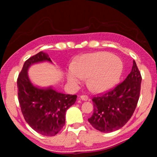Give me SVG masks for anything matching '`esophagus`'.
I'll return each mask as SVG.
<instances>
[{"instance_id":"1","label":"esophagus","mask_w":157,"mask_h":157,"mask_svg":"<svg viewBox=\"0 0 157 157\" xmlns=\"http://www.w3.org/2000/svg\"><path fill=\"white\" fill-rule=\"evenodd\" d=\"M80 98H81V99L82 100V101H87L88 99H89V97H88V96H86V95L81 96Z\"/></svg>"}]
</instances>
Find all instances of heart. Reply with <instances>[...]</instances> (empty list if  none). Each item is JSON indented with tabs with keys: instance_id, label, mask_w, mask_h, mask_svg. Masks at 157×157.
<instances>
[{
	"instance_id": "1",
	"label": "heart",
	"mask_w": 157,
	"mask_h": 157,
	"mask_svg": "<svg viewBox=\"0 0 157 157\" xmlns=\"http://www.w3.org/2000/svg\"><path fill=\"white\" fill-rule=\"evenodd\" d=\"M122 71V63L118 58L107 52L81 56L68 71L67 78L73 84H78L81 78H87V86L91 91L102 92L112 86Z\"/></svg>"
}]
</instances>
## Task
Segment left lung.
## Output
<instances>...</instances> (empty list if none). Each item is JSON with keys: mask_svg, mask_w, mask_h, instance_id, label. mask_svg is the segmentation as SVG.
<instances>
[{"mask_svg": "<svg viewBox=\"0 0 157 157\" xmlns=\"http://www.w3.org/2000/svg\"><path fill=\"white\" fill-rule=\"evenodd\" d=\"M141 76L135 61L132 71L123 82L106 93L94 96V113L88 119L101 132L119 129L132 117L140 95Z\"/></svg>", "mask_w": 157, "mask_h": 157, "instance_id": "8db88e82", "label": "left lung"}]
</instances>
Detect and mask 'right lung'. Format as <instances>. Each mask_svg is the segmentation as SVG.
I'll return each instance as SVG.
<instances>
[{
	"label": "right lung",
	"instance_id": "add662e5",
	"mask_svg": "<svg viewBox=\"0 0 157 157\" xmlns=\"http://www.w3.org/2000/svg\"><path fill=\"white\" fill-rule=\"evenodd\" d=\"M51 62L48 53H38L26 60L17 79L18 101L25 121L36 132L46 136L56 135L65 125L66 111L77 96L59 93L51 87L40 89L32 84L28 69L32 64Z\"/></svg>",
	"mask_w": 157,
	"mask_h": 157
}]
</instances>
